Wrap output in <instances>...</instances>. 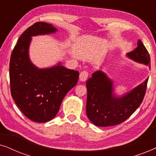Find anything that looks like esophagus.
<instances>
[{
  "mask_svg": "<svg viewBox=\"0 0 156 156\" xmlns=\"http://www.w3.org/2000/svg\"><path fill=\"white\" fill-rule=\"evenodd\" d=\"M89 76V73L87 71H83L80 74V80L81 82H85Z\"/></svg>",
  "mask_w": 156,
  "mask_h": 156,
  "instance_id": "esophagus-1",
  "label": "esophagus"
}]
</instances>
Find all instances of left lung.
Returning <instances> with one entry per match:
<instances>
[{
	"mask_svg": "<svg viewBox=\"0 0 156 156\" xmlns=\"http://www.w3.org/2000/svg\"><path fill=\"white\" fill-rule=\"evenodd\" d=\"M137 48L126 56L136 62L148 66L151 69L149 53L138 40ZM148 77L131 91L122 96L114 94V82L101 70L94 72L86 82L87 88V115L97 126L106 127L120 124L139 107L146 94Z\"/></svg>",
	"mask_w": 156,
	"mask_h": 156,
	"instance_id": "obj_1",
	"label": "left lung"
}]
</instances>
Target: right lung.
Returning a JSON list of instances; mask_svg holds the SVG:
<instances>
[{
    "label": "right lung",
    "mask_w": 156,
    "mask_h": 156,
    "mask_svg": "<svg viewBox=\"0 0 156 156\" xmlns=\"http://www.w3.org/2000/svg\"><path fill=\"white\" fill-rule=\"evenodd\" d=\"M57 29L47 23L37 22L19 37L10 60L11 96L23 114L37 123L49 121L56 116L64 97L77 83L79 72L59 62L40 69L30 61L29 47L33 36L49 35Z\"/></svg>",
    "instance_id": "add662e5"
}]
</instances>
